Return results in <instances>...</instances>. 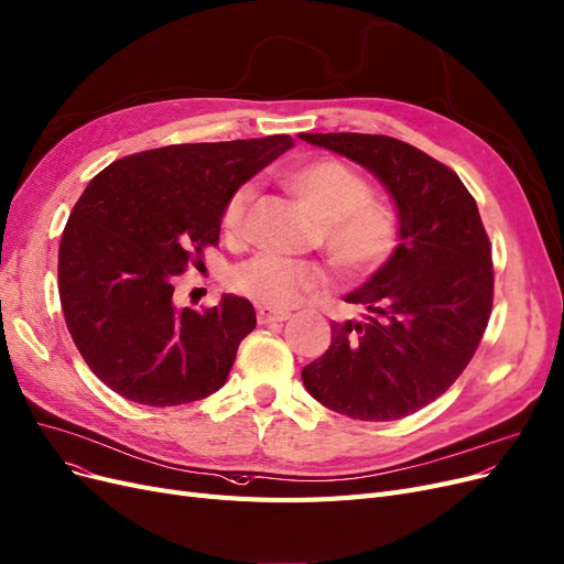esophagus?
<instances>
[{
  "label": "esophagus",
  "instance_id": "34e87169",
  "mask_svg": "<svg viewBox=\"0 0 564 564\" xmlns=\"http://www.w3.org/2000/svg\"><path fill=\"white\" fill-rule=\"evenodd\" d=\"M257 317H259V324H273V322L289 319L291 313H289V310H275V307H268V305H259Z\"/></svg>",
  "mask_w": 564,
  "mask_h": 564
}]
</instances>
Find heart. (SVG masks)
<instances>
[{
    "mask_svg": "<svg viewBox=\"0 0 564 564\" xmlns=\"http://www.w3.org/2000/svg\"><path fill=\"white\" fill-rule=\"evenodd\" d=\"M286 184L319 219V245L347 278H368L394 259L401 247V217L394 205L376 200L373 186L361 172L338 159H315L291 165ZM254 184H240L221 209L226 238H240ZM238 294L273 307H289L326 284V270L315 261L257 254L238 263L228 275Z\"/></svg>",
    "mask_w": 564,
    "mask_h": 564,
    "instance_id": "obj_1",
    "label": "heart"
}]
</instances>
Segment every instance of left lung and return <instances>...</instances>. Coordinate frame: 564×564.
I'll use <instances>...</instances> for the list:
<instances>
[{"label": "left lung", "mask_w": 564, "mask_h": 564, "mask_svg": "<svg viewBox=\"0 0 564 564\" xmlns=\"http://www.w3.org/2000/svg\"><path fill=\"white\" fill-rule=\"evenodd\" d=\"M359 163L390 191L401 217L394 259L345 301L364 322H332V345L303 368L322 405L390 422L438 399L471 361L492 313V257L478 207L457 174L387 134L301 132Z\"/></svg>", "instance_id": "8db88e82"}]
</instances>
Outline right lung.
<instances>
[{"label": "right lung", "instance_id": "right-lung-1", "mask_svg": "<svg viewBox=\"0 0 564 564\" xmlns=\"http://www.w3.org/2000/svg\"><path fill=\"white\" fill-rule=\"evenodd\" d=\"M294 147L261 140L170 144L107 165L76 200L57 251L65 322L90 371L144 405L215 394L257 326L254 305H174V278L219 245L221 209L240 184Z\"/></svg>", "mask_w": 564, "mask_h": 564}]
</instances>
